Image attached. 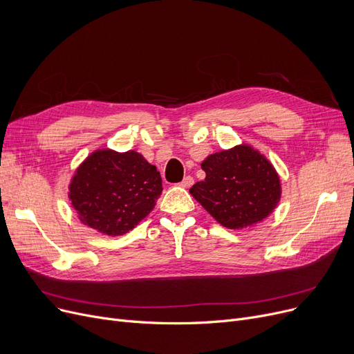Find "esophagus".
I'll use <instances>...</instances> for the list:
<instances>
[{"mask_svg": "<svg viewBox=\"0 0 354 354\" xmlns=\"http://www.w3.org/2000/svg\"><path fill=\"white\" fill-rule=\"evenodd\" d=\"M179 185H180L182 188H191L192 185H194V178H192V176H189V175H188V176H185V178H183V180H182Z\"/></svg>", "mask_w": 354, "mask_h": 354, "instance_id": "34e87169", "label": "esophagus"}]
</instances>
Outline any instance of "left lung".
<instances>
[{
    "instance_id": "1",
    "label": "left lung",
    "mask_w": 354,
    "mask_h": 354,
    "mask_svg": "<svg viewBox=\"0 0 354 354\" xmlns=\"http://www.w3.org/2000/svg\"><path fill=\"white\" fill-rule=\"evenodd\" d=\"M201 166L205 180L196 182L189 192L222 227H252L280 202L281 183L274 166L248 145L209 155Z\"/></svg>"
}]
</instances>
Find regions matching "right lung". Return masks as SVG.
<instances>
[{
	"mask_svg": "<svg viewBox=\"0 0 354 354\" xmlns=\"http://www.w3.org/2000/svg\"><path fill=\"white\" fill-rule=\"evenodd\" d=\"M68 189L84 225L118 236L151 214L163 188L156 166L140 153L99 149L79 166Z\"/></svg>",
	"mask_w": 354,
	"mask_h": 354,
	"instance_id": "add662e5",
	"label": "right lung"
}]
</instances>
